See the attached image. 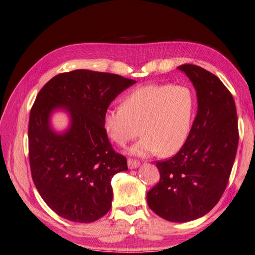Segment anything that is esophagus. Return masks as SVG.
Here are the masks:
<instances>
[{
  "label": "esophagus",
  "mask_w": 255,
  "mask_h": 255,
  "mask_svg": "<svg viewBox=\"0 0 255 255\" xmlns=\"http://www.w3.org/2000/svg\"><path fill=\"white\" fill-rule=\"evenodd\" d=\"M128 166L129 169H135L139 166V162L135 159H132V158H128Z\"/></svg>",
  "instance_id": "34e87169"
}]
</instances>
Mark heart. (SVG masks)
Returning <instances> with one entry per match:
<instances>
[{"mask_svg": "<svg viewBox=\"0 0 255 255\" xmlns=\"http://www.w3.org/2000/svg\"><path fill=\"white\" fill-rule=\"evenodd\" d=\"M194 108L193 93L184 85H145L128 93L121 108L104 113L103 128L107 136L119 146H126L139 132L143 134L131 149L135 155L159 151L162 156H170L188 138Z\"/></svg>", "mask_w": 255, "mask_h": 255, "instance_id": "b5f03b06", "label": "heart"}]
</instances>
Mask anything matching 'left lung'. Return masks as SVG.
<instances>
[{
  "mask_svg": "<svg viewBox=\"0 0 255 255\" xmlns=\"http://www.w3.org/2000/svg\"><path fill=\"white\" fill-rule=\"evenodd\" d=\"M178 69L196 89V117L181 149L156 162L160 179L146 197L158 216L185 223L204 216L224 194L238 148L239 129L233 95L216 75L194 64Z\"/></svg>",
  "mask_w": 255,
  "mask_h": 255,
  "instance_id": "left-lung-1",
  "label": "left lung"
}]
</instances>
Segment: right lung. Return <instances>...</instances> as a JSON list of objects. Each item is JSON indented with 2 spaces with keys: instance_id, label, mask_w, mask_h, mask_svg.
Segmentation results:
<instances>
[{
  "instance_id": "obj_1",
  "label": "right lung",
  "mask_w": 255,
  "mask_h": 255,
  "mask_svg": "<svg viewBox=\"0 0 255 255\" xmlns=\"http://www.w3.org/2000/svg\"><path fill=\"white\" fill-rule=\"evenodd\" d=\"M135 83L111 73L75 70L55 75L37 95L28 126L30 171L39 194L59 216L93 223L110 211L111 179L128 170V162L113 149L103 117ZM59 108L71 116L63 134L49 127L50 113Z\"/></svg>"
}]
</instances>
